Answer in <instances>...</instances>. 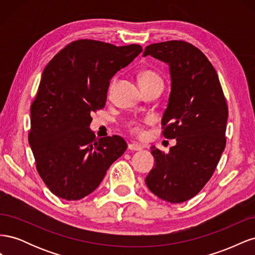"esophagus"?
<instances>
[{"label": "esophagus", "instance_id": "1", "mask_svg": "<svg viewBox=\"0 0 255 255\" xmlns=\"http://www.w3.org/2000/svg\"><path fill=\"white\" fill-rule=\"evenodd\" d=\"M128 149L130 150V151H141L142 150V146L135 143V142H130L128 145Z\"/></svg>", "mask_w": 255, "mask_h": 255}]
</instances>
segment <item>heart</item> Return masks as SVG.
<instances>
[{
    "label": "heart",
    "mask_w": 255,
    "mask_h": 255,
    "mask_svg": "<svg viewBox=\"0 0 255 255\" xmlns=\"http://www.w3.org/2000/svg\"><path fill=\"white\" fill-rule=\"evenodd\" d=\"M155 82H159L163 83V80L159 76L158 73H156L155 71L153 70H144L139 74V84L143 85V84H151V83H155ZM115 85V81L112 82L110 90L113 89ZM145 123H139V122H135V121H130L128 123V127L129 128L130 132L133 134H135L138 137H142L144 135V128H145Z\"/></svg>",
    "instance_id": "1"
}]
</instances>
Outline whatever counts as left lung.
<instances>
[{"label": "left lung", "mask_w": 255, "mask_h": 255, "mask_svg": "<svg viewBox=\"0 0 255 255\" xmlns=\"http://www.w3.org/2000/svg\"><path fill=\"white\" fill-rule=\"evenodd\" d=\"M142 55L163 60L170 68L171 92L161 134L167 139L176 138L168 154L152 146L155 166L145 184L159 199L181 203L205 186L218 165L227 142V101L215 68L191 43H152Z\"/></svg>", "instance_id": "1"}]
</instances>
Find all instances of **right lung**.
Wrapping results in <instances>:
<instances>
[{"mask_svg": "<svg viewBox=\"0 0 255 255\" xmlns=\"http://www.w3.org/2000/svg\"><path fill=\"white\" fill-rule=\"evenodd\" d=\"M141 51L139 44L80 39L45 66L30 105L28 141L37 171L55 196L74 201L91 194L127 150L118 135L96 138L90 114L103 109L111 79Z\"/></svg>", "mask_w": 255, "mask_h": 255, "instance_id": "right-lung-1", "label": "right lung"}]
</instances>
